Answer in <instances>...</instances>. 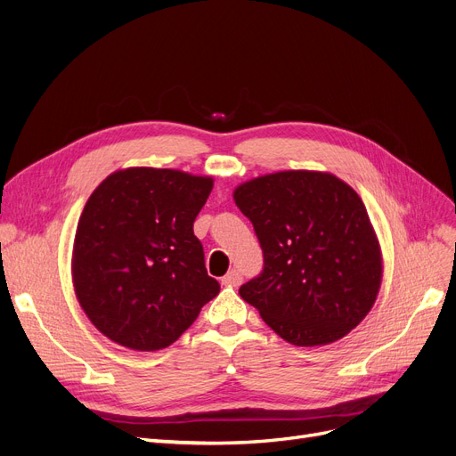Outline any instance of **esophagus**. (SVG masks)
<instances>
[{
  "instance_id": "34e87169",
  "label": "esophagus",
  "mask_w": 456,
  "mask_h": 456,
  "mask_svg": "<svg viewBox=\"0 0 456 456\" xmlns=\"http://www.w3.org/2000/svg\"><path fill=\"white\" fill-rule=\"evenodd\" d=\"M243 281V276H241V273L240 271H235V269H232L224 278H223V284L224 286H240Z\"/></svg>"
}]
</instances>
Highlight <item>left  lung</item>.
<instances>
[{"mask_svg":"<svg viewBox=\"0 0 456 456\" xmlns=\"http://www.w3.org/2000/svg\"><path fill=\"white\" fill-rule=\"evenodd\" d=\"M233 200L264 250L262 273L240 295L269 327L297 346L358 327L375 305L382 256L356 191L329 172L286 170L240 185Z\"/></svg>","mask_w":456,"mask_h":456,"instance_id":"8db88e82","label":"left lung"}]
</instances>
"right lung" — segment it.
<instances>
[{
    "mask_svg": "<svg viewBox=\"0 0 456 456\" xmlns=\"http://www.w3.org/2000/svg\"><path fill=\"white\" fill-rule=\"evenodd\" d=\"M213 180L172 168L105 178L79 216L72 278L94 327L134 351L175 343L221 291L192 223Z\"/></svg>",
    "mask_w": 456,
    "mask_h": 456,
    "instance_id": "add662e5",
    "label": "right lung"
}]
</instances>
